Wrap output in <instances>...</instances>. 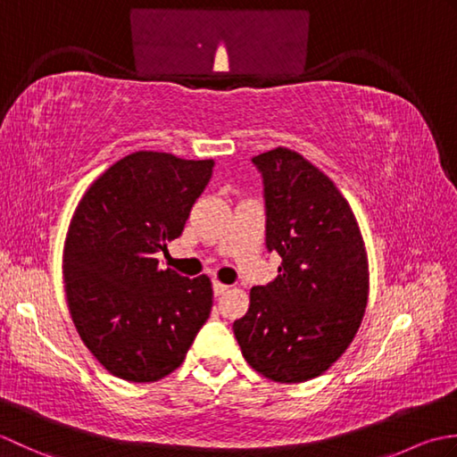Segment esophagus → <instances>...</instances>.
Instances as JSON below:
<instances>
[{"label": "esophagus", "mask_w": 457, "mask_h": 457, "mask_svg": "<svg viewBox=\"0 0 457 457\" xmlns=\"http://www.w3.org/2000/svg\"><path fill=\"white\" fill-rule=\"evenodd\" d=\"M212 288H213V295H216V296H221L223 293H228V290H229V287H228V285H223V283H220V280H213V283H212Z\"/></svg>", "instance_id": "34e87169"}]
</instances>
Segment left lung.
<instances>
[{"mask_svg":"<svg viewBox=\"0 0 457 457\" xmlns=\"http://www.w3.org/2000/svg\"><path fill=\"white\" fill-rule=\"evenodd\" d=\"M251 161L263 177L267 249L283 263L275 280L251 288L234 334L257 373L303 383L337 361L361 324L363 237L342 192L303 154L277 147Z\"/></svg>","mask_w":457,"mask_h":457,"instance_id":"1","label":"left lung"}]
</instances>
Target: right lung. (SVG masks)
Returning <instances> with one entry per match:
<instances>
[{"instance_id":"obj_1","label":"right lung","mask_w":457,"mask_h":457,"mask_svg":"<svg viewBox=\"0 0 457 457\" xmlns=\"http://www.w3.org/2000/svg\"><path fill=\"white\" fill-rule=\"evenodd\" d=\"M212 169V159L131 153L74 212L62 257L68 308L84 345L125 381L172 373L210 316V278L161 270L157 253L182 234Z\"/></svg>"}]
</instances>
